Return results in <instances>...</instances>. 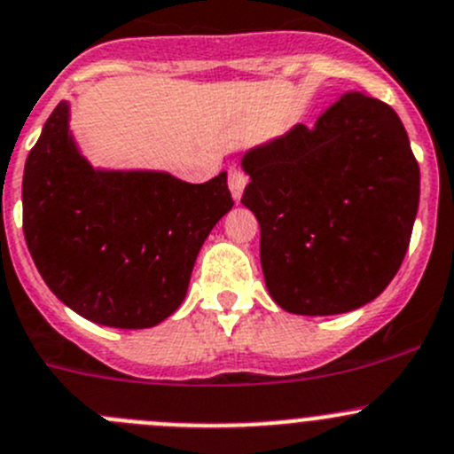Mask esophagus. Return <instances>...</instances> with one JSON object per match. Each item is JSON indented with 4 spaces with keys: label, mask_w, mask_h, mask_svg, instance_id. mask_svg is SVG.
Returning <instances> with one entry per match:
<instances>
[{
    "label": "esophagus",
    "mask_w": 454,
    "mask_h": 454,
    "mask_svg": "<svg viewBox=\"0 0 454 454\" xmlns=\"http://www.w3.org/2000/svg\"><path fill=\"white\" fill-rule=\"evenodd\" d=\"M248 184V175L241 168H231L228 170V188H231L232 200L239 201L241 195H244V188Z\"/></svg>",
    "instance_id": "34e87169"
}]
</instances>
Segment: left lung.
Segmentation results:
<instances>
[{
    "label": "left lung",
    "mask_w": 454,
    "mask_h": 454,
    "mask_svg": "<svg viewBox=\"0 0 454 454\" xmlns=\"http://www.w3.org/2000/svg\"><path fill=\"white\" fill-rule=\"evenodd\" d=\"M241 166L263 279L284 310H355L397 275L419 206V164L388 104L348 92L315 129L294 126Z\"/></svg>",
    "instance_id": "left-lung-1"
}]
</instances>
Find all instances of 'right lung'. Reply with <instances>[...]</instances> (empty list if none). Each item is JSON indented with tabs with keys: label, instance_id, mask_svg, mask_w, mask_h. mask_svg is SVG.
Instances as JSON below:
<instances>
[{
	"label": "right lung",
	"instance_id": "right-lung-1",
	"mask_svg": "<svg viewBox=\"0 0 454 454\" xmlns=\"http://www.w3.org/2000/svg\"><path fill=\"white\" fill-rule=\"evenodd\" d=\"M59 101L21 184L30 257L57 299L110 328H151L184 301L215 223L232 208L226 173L188 184L151 170H95Z\"/></svg>",
	"mask_w": 454,
	"mask_h": 454
}]
</instances>
